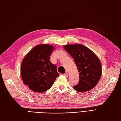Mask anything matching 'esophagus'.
I'll return each mask as SVG.
<instances>
[{
    "label": "esophagus",
    "instance_id": "obj_1",
    "mask_svg": "<svg viewBox=\"0 0 121 121\" xmlns=\"http://www.w3.org/2000/svg\"><path fill=\"white\" fill-rule=\"evenodd\" d=\"M64 75L65 76H66V78H68V73H65V74H64Z\"/></svg>",
    "mask_w": 121,
    "mask_h": 121
}]
</instances>
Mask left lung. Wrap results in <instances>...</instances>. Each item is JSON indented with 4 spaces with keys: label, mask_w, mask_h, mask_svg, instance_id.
Here are the masks:
<instances>
[{
    "label": "left lung",
    "mask_w": 121,
    "mask_h": 121,
    "mask_svg": "<svg viewBox=\"0 0 121 121\" xmlns=\"http://www.w3.org/2000/svg\"><path fill=\"white\" fill-rule=\"evenodd\" d=\"M74 59L79 72L78 83L73 87L78 92H86L95 87L102 75V66L98 57L87 47L81 44L64 46Z\"/></svg>",
    "instance_id": "obj_1"
}]
</instances>
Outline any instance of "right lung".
Returning a JSON list of instances; mask_svg holds the SVG:
<instances>
[{
  "mask_svg": "<svg viewBox=\"0 0 121 121\" xmlns=\"http://www.w3.org/2000/svg\"><path fill=\"white\" fill-rule=\"evenodd\" d=\"M54 49L53 46L40 44L34 47L23 59L20 69L22 79L34 92L48 90L59 76L56 66L50 60Z\"/></svg>",
  "mask_w": 121,
  "mask_h": 121,
  "instance_id": "1",
  "label": "right lung"
}]
</instances>
